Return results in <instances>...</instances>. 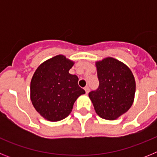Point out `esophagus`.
Returning <instances> with one entry per match:
<instances>
[{"label": "esophagus", "mask_w": 157, "mask_h": 157, "mask_svg": "<svg viewBox=\"0 0 157 157\" xmlns=\"http://www.w3.org/2000/svg\"><path fill=\"white\" fill-rule=\"evenodd\" d=\"M84 90H85V91H86V94H88L89 92H90V88H89V86H86Z\"/></svg>", "instance_id": "obj_1"}]
</instances>
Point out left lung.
<instances>
[{
  "label": "left lung",
  "mask_w": 157,
  "mask_h": 157,
  "mask_svg": "<svg viewBox=\"0 0 157 157\" xmlns=\"http://www.w3.org/2000/svg\"><path fill=\"white\" fill-rule=\"evenodd\" d=\"M99 80L97 90L89 93L96 113L102 119L114 120L133 105L136 83L128 67L112 57L96 62Z\"/></svg>",
  "instance_id": "left-lung-1"
}]
</instances>
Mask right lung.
<instances>
[{
  "label": "right lung",
  "mask_w": 157,
  "mask_h": 157,
  "mask_svg": "<svg viewBox=\"0 0 157 157\" xmlns=\"http://www.w3.org/2000/svg\"><path fill=\"white\" fill-rule=\"evenodd\" d=\"M74 63L63 55H57L43 62L32 77V105L48 121L65 119L72 111L77 98L86 93L78 85V76L69 73Z\"/></svg>",
  "instance_id": "add662e5"
}]
</instances>
